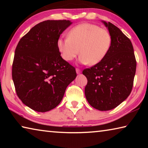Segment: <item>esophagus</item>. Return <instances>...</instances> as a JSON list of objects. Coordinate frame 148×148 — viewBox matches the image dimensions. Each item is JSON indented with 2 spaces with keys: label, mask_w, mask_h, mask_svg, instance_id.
I'll return each instance as SVG.
<instances>
[{
  "label": "esophagus",
  "mask_w": 148,
  "mask_h": 148,
  "mask_svg": "<svg viewBox=\"0 0 148 148\" xmlns=\"http://www.w3.org/2000/svg\"><path fill=\"white\" fill-rule=\"evenodd\" d=\"M76 73L78 74H80L81 73V70L79 69H76Z\"/></svg>",
  "instance_id": "34e87169"
}]
</instances>
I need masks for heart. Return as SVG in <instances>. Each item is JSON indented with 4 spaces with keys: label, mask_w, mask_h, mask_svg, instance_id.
I'll return each instance as SVG.
<instances>
[{
    "label": "heart",
    "mask_w": 148,
    "mask_h": 148,
    "mask_svg": "<svg viewBox=\"0 0 148 148\" xmlns=\"http://www.w3.org/2000/svg\"><path fill=\"white\" fill-rule=\"evenodd\" d=\"M111 45L109 32L91 23L77 25L70 30L68 37H61L57 41V48L65 61H72L80 52L79 62L91 65L106 57Z\"/></svg>",
    "instance_id": "1"
}]
</instances>
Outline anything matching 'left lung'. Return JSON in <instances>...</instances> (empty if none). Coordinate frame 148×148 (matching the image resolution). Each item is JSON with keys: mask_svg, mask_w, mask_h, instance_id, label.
<instances>
[{"mask_svg": "<svg viewBox=\"0 0 148 148\" xmlns=\"http://www.w3.org/2000/svg\"><path fill=\"white\" fill-rule=\"evenodd\" d=\"M112 36V45L106 57L90 69L84 70L87 79L85 95L95 109L115 108L129 96L133 86L136 61L129 38L114 24L102 21Z\"/></svg>", "mask_w": 148, "mask_h": 148, "instance_id": "1", "label": "left lung"}]
</instances>
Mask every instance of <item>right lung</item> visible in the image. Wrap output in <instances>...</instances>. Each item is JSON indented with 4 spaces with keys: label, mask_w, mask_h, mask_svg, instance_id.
Returning <instances> with one entry per match:
<instances>
[{
    "label": "right lung",
    "mask_w": 148,
    "mask_h": 148,
    "mask_svg": "<svg viewBox=\"0 0 148 148\" xmlns=\"http://www.w3.org/2000/svg\"><path fill=\"white\" fill-rule=\"evenodd\" d=\"M69 20H47L22 37L15 51L12 79L17 96L34 111L46 112L62 101L76 78L74 66L62 58L57 41Z\"/></svg>",
    "instance_id": "right-lung-1"
}]
</instances>
